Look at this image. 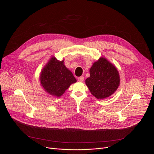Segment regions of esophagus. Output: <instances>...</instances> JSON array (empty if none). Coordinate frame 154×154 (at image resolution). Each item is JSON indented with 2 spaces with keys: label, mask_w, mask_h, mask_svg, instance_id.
I'll list each match as a JSON object with an SVG mask.
<instances>
[{
  "label": "esophagus",
  "mask_w": 154,
  "mask_h": 154,
  "mask_svg": "<svg viewBox=\"0 0 154 154\" xmlns=\"http://www.w3.org/2000/svg\"><path fill=\"white\" fill-rule=\"evenodd\" d=\"M78 80L79 82H83L84 80V77L83 76H81V77H79L78 79Z\"/></svg>",
  "instance_id": "34e87169"
}]
</instances>
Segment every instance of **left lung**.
Segmentation results:
<instances>
[{
	"label": "left lung",
	"instance_id": "8db88e82",
	"mask_svg": "<svg viewBox=\"0 0 154 154\" xmlns=\"http://www.w3.org/2000/svg\"><path fill=\"white\" fill-rule=\"evenodd\" d=\"M90 76L85 83L91 93L99 99H103L113 94L120 83L118 71L105 58L100 57L90 69Z\"/></svg>",
	"mask_w": 154,
	"mask_h": 154
}]
</instances>
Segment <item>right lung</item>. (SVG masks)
<instances>
[{"label":"right lung","mask_w":154,"mask_h":154,"mask_svg":"<svg viewBox=\"0 0 154 154\" xmlns=\"http://www.w3.org/2000/svg\"><path fill=\"white\" fill-rule=\"evenodd\" d=\"M40 82L51 95L60 97L70 85L77 82L72 73L65 66L64 60L52 57L41 72Z\"/></svg>","instance_id":"obj_1"}]
</instances>
